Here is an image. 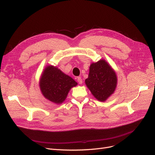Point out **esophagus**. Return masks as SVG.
Returning a JSON list of instances; mask_svg holds the SVG:
<instances>
[{"label":"esophagus","instance_id":"esophagus-1","mask_svg":"<svg viewBox=\"0 0 155 155\" xmlns=\"http://www.w3.org/2000/svg\"><path fill=\"white\" fill-rule=\"evenodd\" d=\"M77 82H78L79 84H82V79L80 77H77Z\"/></svg>","mask_w":155,"mask_h":155}]
</instances>
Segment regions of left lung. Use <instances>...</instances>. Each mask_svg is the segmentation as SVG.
<instances>
[{
  "label": "left lung",
  "mask_w": 155,
  "mask_h": 155,
  "mask_svg": "<svg viewBox=\"0 0 155 155\" xmlns=\"http://www.w3.org/2000/svg\"><path fill=\"white\" fill-rule=\"evenodd\" d=\"M85 84L95 98L104 102L115 91L116 74L108 63L102 60L91 65Z\"/></svg>",
  "instance_id": "left-lung-1"
}]
</instances>
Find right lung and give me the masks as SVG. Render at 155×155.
<instances>
[{"label":"right lung","mask_w":155,"mask_h":155,"mask_svg":"<svg viewBox=\"0 0 155 155\" xmlns=\"http://www.w3.org/2000/svg\"><path fill=\"white\" fill-rule=\"evenodd\" d=\"M40 88L45 98L56 104L63 102L70 88L77 83L53 66L47 67L40 80Z\"/></svg>","instance_id":"obj_1"}]
</instances>
